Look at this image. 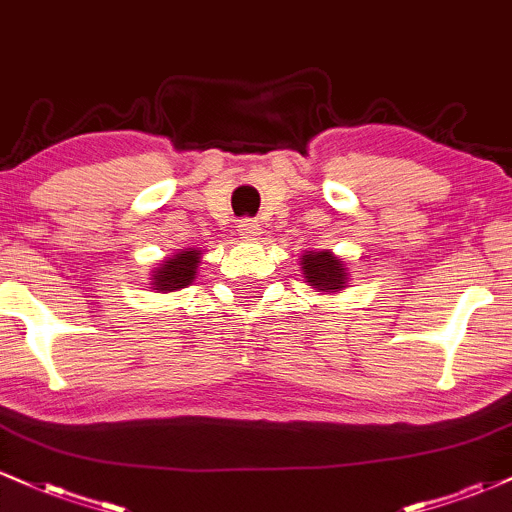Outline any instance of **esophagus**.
Instances as JSON below:
<instances>
[{
    "label": "esophagus",
    "instance_id": "34e87169",
    "mask_svg": "<svg viewBox=\"0 0 512 512\" xmlns=\"http://www.w3.org/2000/svg\"><path fill=\"white\" fill-rule=\"evenodd\" d=\"M260 223L257 221H252V219H240L238 221V233L243 238H255V236H260Z\"/></svg>",
    "mask_w": 512,
    "mask_h": 512
}]
</instances>
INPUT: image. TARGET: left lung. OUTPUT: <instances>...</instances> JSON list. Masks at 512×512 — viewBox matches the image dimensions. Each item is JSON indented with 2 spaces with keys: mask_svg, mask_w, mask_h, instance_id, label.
I'll return each mask as SVG.
<instances>
[{
  "mask_svg": "<svg viewBox=\"0 0 512 512\" xmlns=\"http://www.w3.org/2000/svg\"><path fill=\"white\" fill-rule=\"evenodd\" d=\"M301 269L305 284L313 286L317 291L337 293L346 289V281H349L346 264L327 250L305 252L301 257Z\"/></svg>",
  "mask_w": 512,
  "mask_h": 512,
  "instance_id": "obj_1",
  "label": "left lung"
}]
</instances>
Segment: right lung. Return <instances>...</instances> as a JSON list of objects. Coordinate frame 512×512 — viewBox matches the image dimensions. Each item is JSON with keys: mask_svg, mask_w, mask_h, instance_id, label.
Listing matches in <instances>:
<instances>
[{"mask_svg": "<svg viewBox=\"0 0 512 512\" xmlns=\"http://www.w3.org/2000/svg\"><path fill=\"white\" fill-rule=\"evenodd\" d=\"M199 257H202V250L195 248L175 252L173 257L161 262V267L154 269V274H151V289L158 293H168L190 286L195 281Z\"/></svg>", "mask_w": 512, "mask_h": 512, "instance_id": "obj_1", "label": "right lung"}]
</instances>
